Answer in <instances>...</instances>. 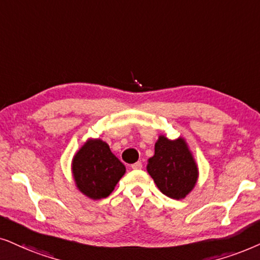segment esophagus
I'll list each match as a JSON object with an SVG mask.
<instances>
[{
	"label": "esophagus",
	"instance_id": "1",
	"mask_svg": "<svg viewBox=\"0 0 260 260\" xmlns=\"http://www.w3.org/2000/svg\"><path fill=\"white\" fill-rule=\"evenodd\" d=\"M141 168H143V164H141V162H136V163L132 164V169L138 170V169H141Z\"/></svg>",
	"mask_w": 260,
	"mask_h": 260
}]
</instances>
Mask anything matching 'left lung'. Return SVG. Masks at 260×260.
Masks as SVG:
<instances>
[{
	"label": "left lung",
	"mask_w": 260,
	"mask_h": 260,
	"mask_svg": "<svg viewBox=\"0 0 260 260\" xmlns=\"http://www.w3.org/2000/svg\"><path fill=\"white\" fill-rule=\"evenodd\" d=\"M146 168L160 192L173 199L185 198L198 180V167L182 138L159 136Z\"/></svg>",
	"instance_id": "left-lung-1"
}]
</instances>
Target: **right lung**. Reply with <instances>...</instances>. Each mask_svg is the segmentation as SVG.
I'll use <instances>...</instances> for the list:
<instances>
[{"instance_id": "add662e5", "label": "right lung", "mask_w": 260, "mask_h": 260, "mask_svg": "<svg viewBox=\"0 0 260 260\" xmlns=\"http://www.w3.org/2000/svg\"><path fill=\"white\" fill-rule=\"evenodd\" d=\"M75 185L91 199L107 198L126 173L106 141L88 139L75 153L72 162Z\"/></svg>"}]
</instances>
